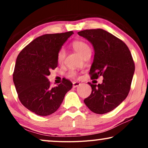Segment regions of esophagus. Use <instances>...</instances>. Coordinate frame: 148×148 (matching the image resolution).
I'll return each mask as SVG.
<instances>
[{
    "mask_svg": "<svg viewBox=\"0 0 148 148\" xmlns=\"http://www.w3.org/2000/svg\"><path fill=\"white\" fill-rule=\"evenodd\" d=\"M79 86H80V83L77 82H73V88H77V87H78Z\"/></svg>",
    "mask_w": 148,
    "mask_h": 148,
    "instance_id": "34e87169",
    "label": "esophagus"
}]
</instances>
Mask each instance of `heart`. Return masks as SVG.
<instances>
[{
	"mask_svg": "<svg viewBox=\"0 0 148 148\" xmlns=\"http://www.w3.org/2000/svg\"><path fill=\"white\" fill-rule=\"evenodd\" d=\"M72 46L73 48V49L75 50L82 58H84L85 56L88 55H90L91 48L90 47V46H89L87 43H86V42L83 41H75L73 42ZM64 57H65V50H64V48H61L58 53V61L59 62H62ZM68 75L69 77H75L77 75V73L75 71H71L69 72Z\"/></svg>",
	"mask_w": 148,
	"mask_h": 148,
	"instance_id": "heart-1",
	"label": "heart"
}]
</instances>
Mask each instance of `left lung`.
<instances>
[{
    "instance_id": "1",
    "label": "left lung",
    "mask_w": 148,
    "mask_h": 148,
    "mask_svg": "<svg viewBox=\"0 0 148 148\" xmlns=\"http://www.w3.org/2000/svg\"><path fill=\"white\" fill-rule=\"evenodd\" d=\"M77 34L94 47L91 79L104 77L101 84L89 83L92 93L84 103L96 114L110 112L125 100L130 91L135 71L130 50L122 40L104 29H86Z\"/></svg>"
}]
</instances>
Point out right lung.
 I'll return each instance as SVG.
<instances>
[{
    "label": "right lung",
    "mask_w": 148,
    "mask_h": 148,
    "mask_svg": "<svg viewBox=\"0 0 148 148\" xmlns=\"http://www.w3.org/2000/svg\"><path fill=\"white\" fill-rule=\"evenodd\" d=\"M72 31L45 34L36 38L20 52L13 82L21 104L35 114L48 116L56 112L73 87L69 80L52 88L47 77L58 65V53Z\"/></svg>",
    "instance_id": "1"
}]
</instances>
